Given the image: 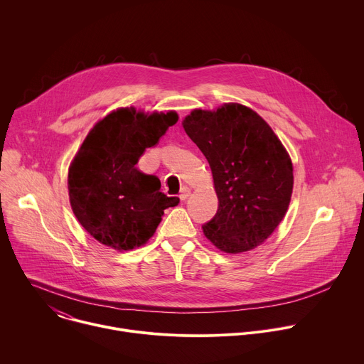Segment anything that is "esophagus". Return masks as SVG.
<instances>
[{"label": "esophagus", "instance_id": "34e87169", "mask_svg": "<svg viewBox=\"0 0 364 364\" xmlns=\"http://www.w3.org/2000/svg\"><path fill=\"white\" fill-rule=\"evenodd\" d=\"M190 194H191V190H190L188 187H183V188H181V191H180V196H178V197H180V200H181V201H184V200H187V198L190 197Z\"/></svg>", "mask_w": 364, "mask_h": 364}]
</instances>
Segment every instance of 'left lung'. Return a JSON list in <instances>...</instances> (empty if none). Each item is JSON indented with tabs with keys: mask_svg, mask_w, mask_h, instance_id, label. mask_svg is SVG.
<instances>
[{
	"mask_svg": "<svg viewBox=\"0 0 364 364\" xmlns=\"http://www.w3.org/2000/svg\"><path fill=\"white\" fill-rule=\"evenodd\" d=\"M183 127L205 156L218 197L204 235L228 255L263 245L284 218L294 184L293 163L280 139L263 117L238 102L194 108Z\"/></svg>",
	"mask_w": 364,
	"mask_h": 364,
	"instance_id": "left-lung-1",
	"label": "left lung"
}]
</instances>
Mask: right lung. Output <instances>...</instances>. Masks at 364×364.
Wrapping results in <instances>:
<instances>
[{
	"label": "right lung",
	"mask_w": 364,
	"mask_h": 364,
	"mask_svg": "<svg viewBox=\"0 0 364 364\" xmlns=\"http://www.w3.org/2000/svg\"><path fill=\"white\" fill-rule=\"evenodd\" d=\"M177 121L176 111L119 107L88 132L68 168V196L78 223L98 243L117 252L144 246L164 210L178 204V197L160 191L156 176L136 168Z\"/></svg>",
	"instance_id": "obj_1"
}]
</instances>
